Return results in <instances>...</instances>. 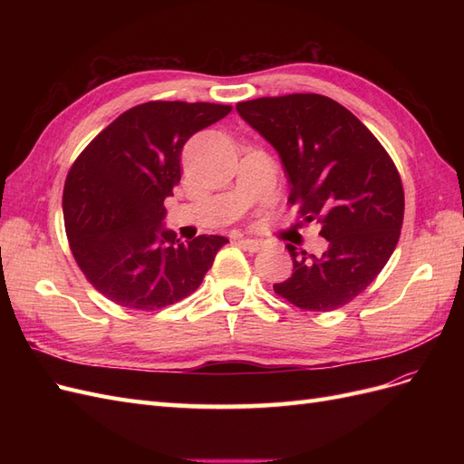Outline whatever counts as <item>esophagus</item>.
Returning a JSON list of instances; mask_svg holds the SVG:
<instances>
[{"label":"esophagus","mask_w":464,"mask_h":464,"mask_svg":"<svg viewBox=\"0 0 464 464\" xmlns=\"http://www.w3.org/2000/svg\"><path fill=\"white\" fill-rule=\"evenodd\" d=\"M237 244H240L247 251H257L261 247V242L256 240V237H240V240H237Z\"/></svg>","instance_id":"34e87169"}]
</instances>
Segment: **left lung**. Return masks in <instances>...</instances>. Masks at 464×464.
<instances>
[{"label": "left lung", "mask_w": 464, "mask_h": 464, "mask_svg": "<svg viewBox=\"0 0 464 464\" xmlns=\"http://www.w3.org/2000/svg\"><path fill=\"white\" fill-rule=\"evenodd\" d=\"M237 114L278 152L288 201L305 222H321L323 256H292V276L273 285L307 312H333L354 300L395 251L404 191L397 166L353 111L321 94L266 96L237 102Z\"/></svg>", "instance_id": "left-lung-1"}]
</instances>
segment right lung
<instances>
[{"instance_id":"1","label":"right lung","mask_w":464,"mask_h":464,"mask_svg":"<svg viewBox=\"0 0 464 464\" xmlns=\"http://www.w3.org/2000/svg\"><path fill=\"white\" fill-rule=\"evenodd\" d=\"M208 102H145L111 121L79 154L63 188L69 247L91 285L130 310H160L199 288L224 236L184 244L164 228L188 139L230 114Z\"/></svg>"}]
</instances>
